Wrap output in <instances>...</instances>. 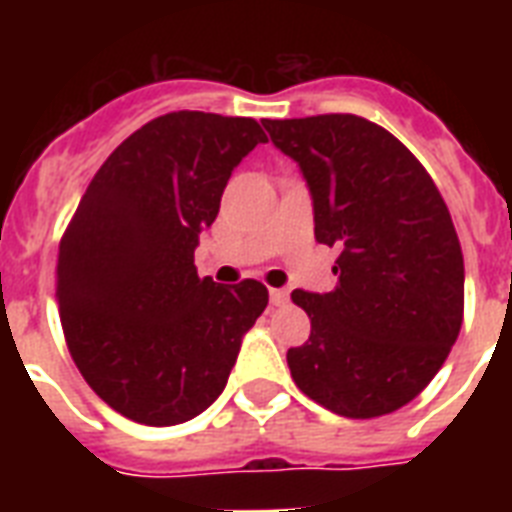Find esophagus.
Instances as JSON below:
<instances>
[{
	"label": "esophagus",
	"instance_id": "esophagus-1",
	"mask_svg": "<svg viewBox=\"0 0 512 512\" xmlns=\"http://www.w3.org/2000/svg\"><path fill=\"white\" fill-rule=\"evenodd\" d=\"M289 292L287 289H271V303L273 305H287Z\"/></svg>",
	"mask_w": 512,
	"mask_h": 512
}]
</instances>
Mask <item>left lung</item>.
Masks as SVG:
<instances>
[{"mask_svg": "<svg viewBox=\"0 0 512 512\" xmlns=\"http://www.w3.org/2000/svg\"><path fill=\"white\" fill-rule=\"evenodd\" d=\"M313 199V233L337 247L332 292L295 289L311 337L292 380L329 412L369 420L420 396L462 327L465 265L433 177L380 124L353 114L265 119Z\"/></svg>", "mask_w": 512, "mask_h": 512, "instance_id": "obj_1", "label": "left lung"}]
</instances>
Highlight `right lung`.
Here are the masks:
<instances>
[{
    "label": "right lung",
    "instance_id": "obj_1",
    "mask_svg": "<svg viewBox=\"0 0 512 512\" xmlns=\"http://www.w3.org/2000/svg\"><path fill=\"white\" fill-rule=\"evenodd\" d=\"M265 140L244 116H159L103 162L60 239L68 350L127 420L167 428L204 412L268 305L260 281L220 287L193 265L233 167Z\"/></svg>",
    "mask_w": 512,
    "mask_h": 512
}]
</instances>
